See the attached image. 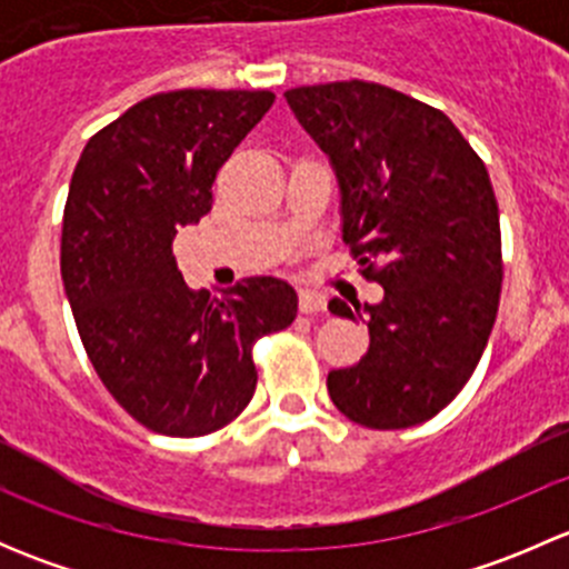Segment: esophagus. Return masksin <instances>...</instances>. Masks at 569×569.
<instances>
[{
    "mask_svg": "<svg viewBox=\"0 0 569 569\" xmlns=\"http://www.w3.org/2000/svg\"><path fill=\"white\" fill-rule=\"evenodd\" d=\"M327 308V297L319 291L302 289L300 291V313H321Z\"/></svg>",
    "mask_w": 569,
    "mask_h": 569,
    "instance_id": "obj_1",
    "label": "esophagus"
}]
</instances>
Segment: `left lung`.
<instances>
[{
	"mask_svg": "<svg viewBox=\"0 0 569 569\" xmlns=\"http://www.w3.org/2000/svg\"><path fill=\"white\" fill-rule=\"evenodd\" d=\"M327 153L341 192V233L386 297L369 352L327 375L332 405L369 429L438 416L473 375L501 297V228L485 162L440 109L375 82L286 90ZM330 313L355 319L343 300Z\"/></svg>",
	"mask_w": 569,
	"mask_h": 569,
	"instance_id": "left-lung-1",
	"label": "left lung"
}]
</instances>
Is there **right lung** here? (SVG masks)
Listing matches in <instances>:
<instances>
[{
    "label": "right lung",
    "instance_id": "right-lung-1",
    "mask_svg": "<svg viewBox=\"0 0 569 569\" xmlns=\"http://www.w3.org/2000/svg\"><path fill=\"white\" fill-rule=\"evenodd\" d=\"M269 90H173L126 109L79 157L62 214L60 272L88 358L142 427L200 438L256 393L252 341L289 327L297 291L248 278L192 291L173 258L211 211V183L272 107Z\"/></svg>",
    "mask_w": 569,
    "mask_h": 569
}]
</instances>
